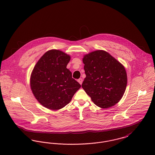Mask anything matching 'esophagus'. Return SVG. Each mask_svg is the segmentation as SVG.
<instances>
[{
  "instance_id": "1",
  "label": "esophagus",
  "mask_w": 155,
  "mask_h": 155,
  "mask_svg": "<svg viewBox=\"0 0 155 155\" xmlns=\"http://www.w3.org/2000/svg\"><path fill=\"white\" fill-rule=\"evenodd\" d=\"M78 82H79L81 85H82V82H83V79H82V78H80V79H79L78 80Z\"/></svg>"
}]
</instances>
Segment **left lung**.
I'll list each match as a JSON object with an SVG mask.
<instances>
[{
  "label": "left lung",
  "mask_w": 155,
  "mask_h": 155,
  "mask_svg": "<svg viewBox=\"0 0 155 155\" xmlns=\"http://www.w3.org/2000/svg\"><path fill=\"white\" fill-rule=\"evenodd\" d=\"M86 74L82 87L98 107L107 109L122 98L127 85L124 66L109 53L97 50L84 56Z\"/></svg>",
  "instance_id": "1"
}]
</instances>
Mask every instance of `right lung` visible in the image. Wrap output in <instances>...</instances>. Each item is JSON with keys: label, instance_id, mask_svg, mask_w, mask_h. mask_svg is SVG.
<instances>
[{"label": "right lung", "instance_id": "right-lung-1", "mask_svg": "<svg viewBox=\"0 0 155 155\" xmlns=\"http://www.w3.org/2000/svg\"><path fill=\"white\" fill-rule=\"evenodd\" d=\"M70 56L51 49L42 56L30 76V87L36 100L46 108L57 110L71 100L81 85L67 68Z\"/></svg>", "mask_w": 155, "mask_h": 155}]
</instances>
